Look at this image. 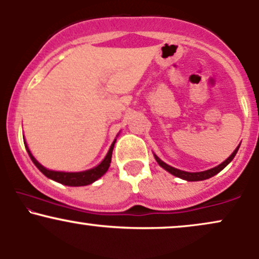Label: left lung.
I'll return each mask as SVG.
<instances>
[{"instance_id":"left-lung-1","label":"left lung","mask_w":259,"mask_h":259,"mask_svg":"<svg viewBox=\"0 0 259 259\" xmlns=\"http://www.w3.org/2000/svg\"><path fill=\"white\" fill-rule=\"evenodd\" d=\"M239 147H240V146H237L236 150H235L234 152L231 153V156L229 157V158H228L227 160H224V162H223L222 164H219L218 167L209 169V170L198 171V173H189V171H184V170H180V169H177V168L170 167V165L165 164V163L163 162V160H160V159L158 158V157L156 156V154H154V158H156L157 162H158V164L160 165V167L164 168L165 170H168L169 173L173 174V175H175V177L181 178V179L187 180V181H198V180H206V179H209V178L214 177L215 174H218L219 171L222 170V169H224L225 167H227V165L229 164V163H230L231 160H233V158L235 157V154H236V152H237V150H239Z\"/></svg>"}]
</instances>
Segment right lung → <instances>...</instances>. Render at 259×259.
Listing matches in <instances>:
<instances>
[{
	"label": "right lung",
	"instance_id": "right-lung-1",
	"mask_svg": "<svg viewBox=\"0 0 259 259\" xmlns=\"http://www.w3.org/2000/svg\"><path fill=\"white\" fill-rule=\"evenodd\" d=\"M25 144V142H24ZM114 144H115V140L113 141L111 148H109L108 153H107L106 158L102 160V162L100 163L97 167L90 169V170H86V171H80V173H63V171H53V170H49V169H46L42 165L40 164V163L37 162L36 159L32 157V154L30 153V151H29L28 146H26L25 144V148L26 151H28L29 156H30V158L32 162H34V164L36 165L38 168V170L41 171V173L46 175L47 178H50V179L57 181V183H61L63 184V185H68V186H84V185H89V184H92L94 181H96L99 178L102 177L103 174L106 173L107 170H108L109 168V164H111V159H112V152H113V147H114Z\"/></svg>",
	"mask_w": 259,
	"mask_h": 259
}]
</instances>
